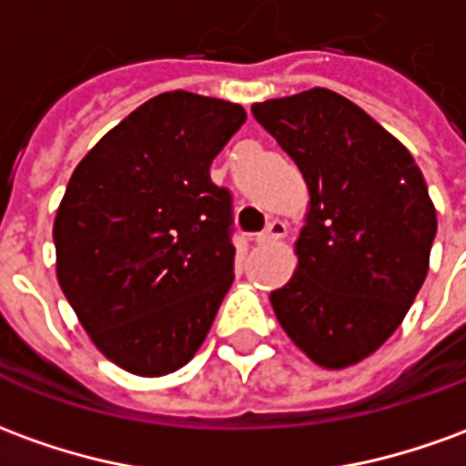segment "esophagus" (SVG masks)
<instances>
[{
  "mask_svg": "<svg viewBox=\"0 0 466 466\" xmlns=\"http://www.w3.org/2000/svg\"><path fill=\"white\" fill-rule=\"evenodd\" d=\"M285 237H288V227L275 219V222L267 224L265 232L257 237V244H278V242H282Z\"/></svg>",
  "mask_w": 466,
  "mask_h": 466,
  "instance_id": "obj_1",
  "label": "esophagus"
}]
</instances>
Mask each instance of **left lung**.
<instances>
[{
	"mask_svg": "<svg viewBox=\"0 0 466 466\" xmlns=\"http://www.w3.org/2000/svg\"><path fill=\"white\" fill-rule=\"evenodd\" d=\"M252 116L310 197L298 267L269 292L272 310L312 363L356 366L391 338L424 285L437 234L424 177L399 138L328 87L255 103Z\"/></svg>",
	"mask_w": 466,
	"mask_h": 466,
	"instance_id": "8db88e82",
	"label": "left lung"
}]
</instances>
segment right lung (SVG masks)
<instances>
[{
	"label": "right lung",
	"mask_w": 466,
	"mask_h": 466,
	"mask_svg": "<svg viewBox=\"0 0 466 466\" xmlns=\"http://www.w3.org/2000/svg\"><path fill=\"white\" fill-rule=\"evenodd\" d=\"M242 106L171 90L146 100L75 166L55 214V269L103 356L136 376L187 366L234 279L229 191L209 166Z\"/></svg>",
	"instance_id": "right-lung-1"
}]
</instances>
